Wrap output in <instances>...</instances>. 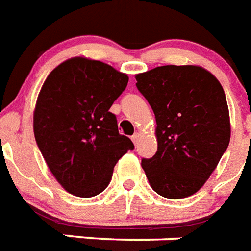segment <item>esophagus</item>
<instances>
[{
  "label": "esophagus",
  "instance_id": "34e87169",
  "mask_svg": "<svg viewBox=\"0 0 251 251\" xmlns=\"http://www.w3.org/2000/svg\"><path fill=\"white\" fill-rule=\"evenodd\" d=\"M139 139H141V134H139V133L133 134V137H131V141H133L134 145H135V146H137V145H138Z\"/></svg>",
  "mask_w": 251,
  "mask_h": 251
}]
</instances>
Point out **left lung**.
Segmentation results:
<instances>
[{"instance_id": "left-lung-1", "label": "left lung", "mask_w": 251, "mask_h": 251, "mask_svg": "<svg viewBox=\"0 0 251 251\" xmlns=\"http://www.w3.org/2000/svg\"><path fill=\"white\" fill-rule=\"evenodd\" d=\"M155 114L158 151L142 159L151 188L167 199L198 192L230 141L223 85L200 66H162L135 75Z\"/></svg>"}]
</instances>
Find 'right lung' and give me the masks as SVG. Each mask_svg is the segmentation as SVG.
<instances>
[{"mask_svg": "<svg viewBox=\"0 0 251 251\" xmlns=\"http://www.w3.org/2000/svg\"><path fill=\"white\" fill-rule=\"evenodd\" d=\"M127 81L126 74L84 56L60 63L45 80L34 109V135L67 192L79 198L101 194L118 159L134 149L109 112Z\"/></svg>", "mask_w": 251, "mask_h": 251, "instance_id": "right-lung-1", "label": "right lung"}]
</instances>
